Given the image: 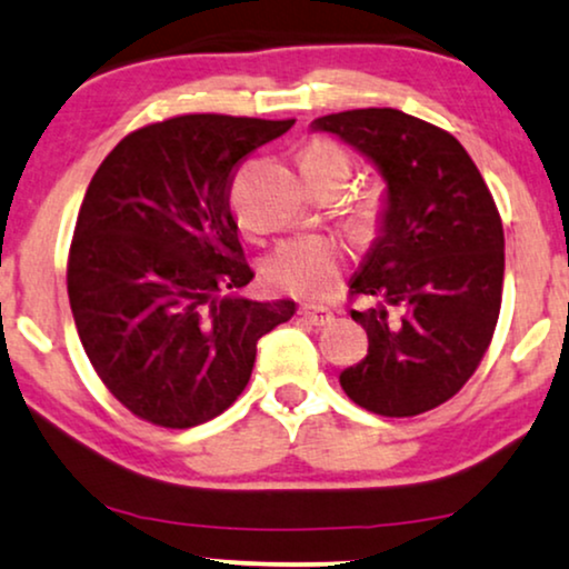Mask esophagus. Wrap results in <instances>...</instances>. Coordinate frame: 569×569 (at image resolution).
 I'll list each match as a JSON object with an SVG mask.
<instances>
[{
    "instance_id": "34e87169",
    "label": "esophagus",
    "mask_w": 569,
    "mask_h": 569,
    "mask_svg": "<svg viewBox=\"0 0 569 569\" xmlns=\"http://www.w3.org/2000/svg\"><path fill=\"white\" fill-rule=\"evenodd\" d=\"M300 317H303L308 325H313V327H327L335 321V313L329 311V308H321V306H303L300 308Z\"/></svg>"
}]
</instances>
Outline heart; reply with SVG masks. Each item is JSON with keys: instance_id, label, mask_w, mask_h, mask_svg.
Segmentation results:
<instances>
[{"instance_id": "heart-1", "label": "heart", "mask_w": 569, "mask_h": 569, "mask_svg": "<svg viewBox=\"0 0 569 569\" xmlns=\"http://www.w3.org/2000/svg\"><path fill=\"white\" fill-rule=\"evenodd\" d=\"M303 173L342 171L350 173V158L338 142L313 137L300 147ZM346 263V248L332 237H296L279 244L266 258V277L273 287L296 298H327L338 284V273Z\"/></svg>"}]
</instances>
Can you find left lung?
Masks as SVG:
<instances>
[{"mask_svg":"<svg viewBox=\"0 0 569 569\" xmlns=\"http://www.w3.org/2000/svg\"><path fill=\"white\" fill-rule=\"evenodd\" d=\"M363 152L388 181L382 234L350 282L367 311V359L340 385L361 409L417 417L446 403L480 367L503 290V227L459 139L392 108L313 121Z\"/></svg>","mask_w":569,"mask_h":569,"instance_id":"8db88e82","label":"left lung"}]
</instances>
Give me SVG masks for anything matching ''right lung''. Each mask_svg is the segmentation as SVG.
I'll return each instance as SVG.
<instances>
[{"label": "right lung", "mask_w": 569, "mask_h": 569, "mask_svg": "<svg viewBox=\"0 0 569 569\" xmlns=\"http://www.w3.org/2000/svg\"><path fill=\"white\" fill-rule=\"evenodd\" d=\"M292 123L168 118L123 137L89 181L68 252L70 311L97 377L144 422L184 430L227 411L256 342L296 313L292 300L231 296L256 273L229 208L242 160Z\"/></svg>", "instance_id": "obj_1"}]
</instances>
